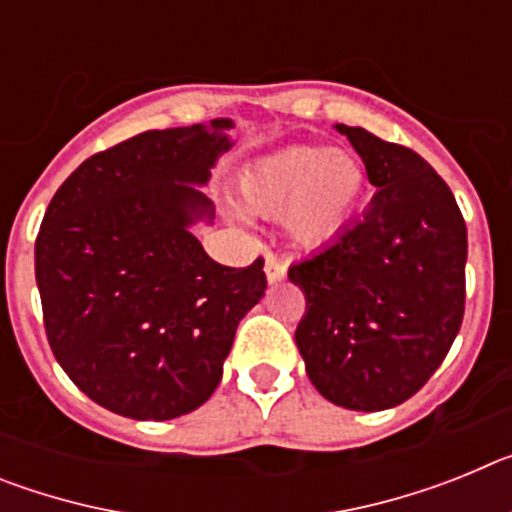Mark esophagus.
I'll list each match as a JSON object with an SVG mask.
<instances>
[{
  "mask_svg": "<svg viewBox=\"0 0 512 512\" xmlns=\"http://www.w3.org/2000/svg\"><path fill=\"white\" fill-rule=\"evenodd\" d=\"M264 271H266V279H269L271 284L282 282L284 277H287V264H284L282 259H277V256H266V264H264Z\"/></svg>",
  "mask_w": 512,
  "mask_h": 512,
  "instance_id": "obj_1",
  "label": "esophagus"
}]
</instances>
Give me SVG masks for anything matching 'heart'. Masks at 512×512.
<instances>
[{
    "label": "heart",
    "instance_id": "obj_1",
    "mask_svg": "<svg viewBox=\"0 0 512 512\" xmlns=\"http://www.w3.org/2000/svg\"><path fill=\"white\" fill-rule=\"evenodd\" d=\"M366 189L359 161L323 146H295L261 158L238 179V197L251 212H284L289 235L315 246L336 238L356 215Z\"/></svg>",
    "mask_w": 512,
    "mask_h": 512
}]
</instances>
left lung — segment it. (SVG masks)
Listing matches in <instances>:
<instances>
[{
  "mask_svg": "<svg viewBox=\"0 0 512 512\" xmlns=\"http://www.w3.org/2000/svg\"><path fill=\"white\" fill-rule=\"evenodd\" d=\"M377 187L364 215L289 266L305 292L295 341L315 390L348 410L395 408L423 387L464 318L467 225L431 164L336 125Z\"/></svg>",
  "mask_w": 512,
  "mask_h": 512,
  "instance_id": "8db88e82",
  "label": "left lung"
}]
</instances>
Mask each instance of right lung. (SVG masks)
Segmentation results:
<instances>
[{
    "instance_id": "right-lung-1",
    "label": "right lung",
    "mask_w": 512,
    "mask_h": 512,
    "mask_svg": "<svg viewBox=\"0 0 512 512\" xmlns=\"http://www.w3.org/2000/svg\"><path fill=\"white\" fill-rule=\"evenodd\" d=\"M233 120L146 130L87 158L53 194L35 241L48 343L89 400L171 420L210 400L235 328L264 297V259L217 264L192 235Z\"/></svg>"
}]
</instances>
